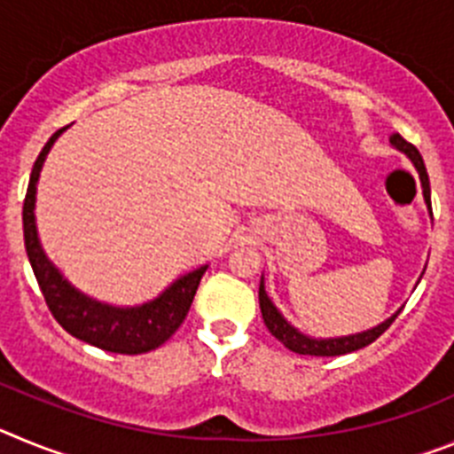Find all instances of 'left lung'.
<instances>
[{
	"mask_svg": "<svg viewBox=\"0 0 454 454\" xmlns=\"http://www.w3.org/2000/svg\"><path fill=\"white\" fill-rule=\"evenodd\" d=\"M391 145L395 147V150L404 152V154L409 156V161L414 163V168L419 170L425 204H427V208H430V214H432L430 177H427V170H425L423 156H420V152L416 150L411 143H407L400 134L391 136ZM259 307H262V316L268 332H270L279 343H284L291 352H298V355H309V356H339V355H348V352L362 350V348L371 346L375 339H380V336L391 327V323L398 318L400 314L398 311V314H393L388 320H384L382 325H377V327H372V330L359 332V334L339 336V339H311V336L295 330V327H293V325L279 314V309H277L275 304H272V300L268 298L266 286H263V277H262V284H259Z\"/></svg>",
	"mask_w": 454,
	"mask_h": 454,
	"instance_id": "8db88e82",
	"label": "left lung"
}]
</instances>
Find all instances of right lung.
<instances>
[{
    "label": "right lung",
    "instance_id": "1",
    "mask_svg": "<svg viewBox=\"0 0 454 454\" xmlns=\"http://www.w3.org/2000/svg\"><path fill=\"white\" fill-rule=\"evenodd\" d=\"M66 129L67 127L56 131L35 159L22 207L24 247H27V256H29L40 291L45 295V302L56 323L74 339L86 340L90 346L115 352V355H143V352L156 350L184 323L200 286V279L208 266L179 277L159 298L138 304V307H114V304L98 302L72 286L43 252L34 215L35 184H38L40 170L56 138Z\"/></svg>",
    "mask_w": 454,
    "mask_h": 454
}]
</instances>
